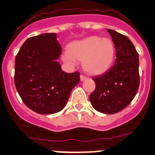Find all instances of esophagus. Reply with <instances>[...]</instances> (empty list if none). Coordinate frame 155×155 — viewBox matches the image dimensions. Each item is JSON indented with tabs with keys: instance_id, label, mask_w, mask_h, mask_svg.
Listing matches in <instances>:
<instances>
[{
	"instance_id": "34e87169",
	"label": "esophagus",
	"mask_w": 155,
	"mask_h": 155,
	"mask_svg": "<svg viewBox=\"0 0 155 155\" xmlns=\"http://www.w3.org/2000/svg\"><path fill=\"white\" fill-rule=\"evenodd\" d=\"M87 79H88V77H86L85 75H80V80H81V81H84V80H86Z\"/></svg>"
}]
</instances>
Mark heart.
<instances>
[{"label":"heart","mask_w":155,"mask_h":155,"mask_svg":"<svg viewBox=\"0 0 155 155\" xmlns=\"http://www.w3.org/2000/svg\"><path fill=\"white\" fill-rule=\"evenodd\" d=\"M68 52L63 55L65 62L75 64V59L83 61L84 71L92 75H101L113 64L115 47L110 39L89 36L70 44Z\"/></svg>","instance_id":"heart-1"}]
</instances>
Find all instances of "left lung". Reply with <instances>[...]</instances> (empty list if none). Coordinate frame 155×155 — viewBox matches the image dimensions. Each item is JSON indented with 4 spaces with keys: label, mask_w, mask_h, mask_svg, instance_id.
Listing matches in <instances>:
<instances>
[{
    "label": "left lung",
    "mask_w": 155,
    "mask_h": 155,
    "mask_svg": "<svg viewBox=\"0 0 155 155\" xmlns=\"http://www.w3.org/2000/svg\"><path fill=\"white\" fill-rule=\"evenodd\" d=\"M116 50L115 63L106 72L93 76L96 88L89 96L95 109L104 114H115L127 107L137 93L139 54L126 35L107 29Z\"/></svg>",
    "instance_id": "left-lung-1"
}]
</instances>
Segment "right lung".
<instances>
[{"instance_id": "1", "label": "right lung", "mask_w": 155, "mask_h": 155, "mask_svg": "<svg viewBox=\"0 0 155 155\" xmlns=\"http://www.w3.org/2000/svg\"><path fill=\"white\" fill-rule=\"evenodd\" d=\"M56 37L55 33L30 37L15 57L16 89L23 103L38 114L62 110L80 82V72H64L57 62L62 47Z\"/></svg>"}]
</instances>
